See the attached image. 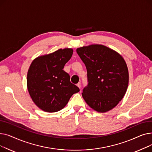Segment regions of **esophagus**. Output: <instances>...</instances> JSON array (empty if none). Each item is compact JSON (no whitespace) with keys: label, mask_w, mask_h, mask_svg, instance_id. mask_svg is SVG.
<instances>
[{"label":"esophagus","mask_w":152,"mask_h":152,"mask_svg":"<svg viewBox=\"0 0 152 152\" xmlns=\"http://www.w3.org/2000/svg\"><path fill=\"white\" fill-rule=\"evenodd\" d=\"M77 86L79 87V89H81V83H77Z\"/></svg>","instance_id":"1"}]
</instances>
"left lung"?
<instances>
[{
	"label": "left lung",
	"instance_id": "obj_1",
	"mask_svg": "<svg viewBox=\"0 0 152 152\" xmlns=\"http://www.w3.org/2000/svg\"><path fill=\"white\" fill-rule=\"evenodd\" d=\"M76 52L85 64L88 85L82 96L91 108L105 113L124 97L129 83V72L122 56L101 44L77 48Z\"/></svg>",
	"mask_w": 152,
	"mask_h": 152
}]
</instances>
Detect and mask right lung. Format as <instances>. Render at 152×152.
I'll return each mask as SVG.
<instances>
[{"instance_id":"add662e5","label":"right lung","mask_w":152,"mask_h":152,"mask_svg":"<svg viewBox=\"0 0 152 152\" xmlns=\"http://www.w3.org/2000/svg\"><path fill=\"white\" fill-rule=\"evenodd\" d=\"M73 50L60 49L53 53L39 56L32 61L27 75V87L33 102L45 112L63 109L78 87L70 82L63 71Z\"/></svg>"}]
</instances>
